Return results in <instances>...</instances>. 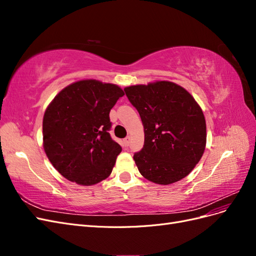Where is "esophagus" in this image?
Instances as JSON below:
<instances>
[{
  "mask_svg": "<svg viewBox=\"0 0 256 256\" xmlns=\"http://www.w3.org/2000/svg\"><path fill=\"white\" fill-rule=\"evenodd\" d=\"M130 140H131V138H130V136H126L125 138H124V145H125L126 147H128L129 146V144H130Z\"/></svg>",
  "mask_w": 256,
  "mask_h": 256,
  "instance_id": "obj_1",
  "label": "esophagus"
}]
</instances>
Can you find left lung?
Here are the masks:
<instances>
[{
    "label": "left lung",
    "instance_id": "left-lung-1",
    "mask_svg": "<svg viewBox=\"0 0 256 256\" xmlns=\"http://www.w3.org/2000/svg\"><path fill=\"white\" fill-rule=\"evenodd\" d=\"M124 90L144 127V146L134 154L138 171L160 184L182 180L205 150L206 122L200 106L184 88L168 81Z\"/></svg>",
    "mask_w": 256,
    "mask_h": 256
}]
</instances>
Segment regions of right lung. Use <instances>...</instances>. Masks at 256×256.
I'll use <instances>...</instances> for the list:
<instances>
[{"label": "right lung", "instance_id": "add662e5", "mask_svg": "<svg viewBox=\"0 0 256 256\" xmlns=\"http://www.w3.org/2000/svg\"><path fill=\"white\" fill-rule=\"evenodd\" d=\"M124 96L115 84L74 82L62 90L44 115V148L68 180L92 186L106 180L122 152L109 134L110 111Z\"/></svg>", "mask_w": 256, "mask_h": 256}]
</instances>
